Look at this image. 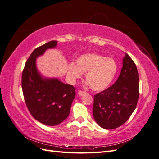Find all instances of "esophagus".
I'll return each mask as SVG.
<instances>
[{"instance_id": "esophagus-1", "label": "esophagus", "mask_w": 159, "mask_h": 159, "mask_svg": "<svg viewBox=\"0 0 159 159\" xmlns=\"http://www.w3.org/2000/svg\"><path fill=\"white\" fill-rule=\"evenodd\" d=\"M85 94H87V93L85 92V91H79V92H78V95L80 96V97H81V96H83Z\"/></svg>"}]
</instances>
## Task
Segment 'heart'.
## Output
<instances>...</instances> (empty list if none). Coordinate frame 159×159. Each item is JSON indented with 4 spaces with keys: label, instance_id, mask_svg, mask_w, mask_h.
Instances as JSON below:
<instances>
[{
    "label": "heart",
    "instance_id": "heart-1",
    "mask_svg": "<svg viewBox=\"0 0 159 159\" xmlns=\"http://www.w3.org/2000/svg\"><path fill=\"white\" fill-rule=\"evenodd\" d=\"M118 70V65L113 57H105L97 53H88L79 56L75 64L71 63L68 75L71 81L80 78L85 74L86 85L93 91H100L111 84Z\"/></svg>",
    "mask_w": 159,
    "mask_h": 159
}]
</instances>
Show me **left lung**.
Here are the masks:
<instances>
[{
    "label": "left lung",
    "mask_w": 159,
    "mask_h": 159,
    "mask_svg": "<svg viewBox=\"0 0 159 159\" xmlns=\"http://www.w3.org/2000/svg\"><path fill=\"white\" fill-rule=\"evenodd\" d=\"M139 94V78L135 64L125 53L123 67L113 85L95 95L93 115L105 129L121 126L135 109Z\"/></svg>",
    "instance_id": "obj_1"
}]
</instances>
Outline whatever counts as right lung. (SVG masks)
Listing matches in <instances>:
<instances>
[{
    "label": "right lung",
    "instance_id": "obj_1",
    "mask_svg": "<svg viewBox=\"0 0 159 159\" xmlns=\"http://www.w3.org/2000/svg\"><path fill=\"white\" fill-rule=\"evenodd\" d=\"M57 43L52 40L34 50L22 75V88L28 110L38 121L48 126L57 125L68 117L75 96L74 86L58 78H46L37 69L36 59L47 50L55 48Z\"/></svg>",
    "mask_w": 159,
    "mask_h": 159
}]
</instances>
